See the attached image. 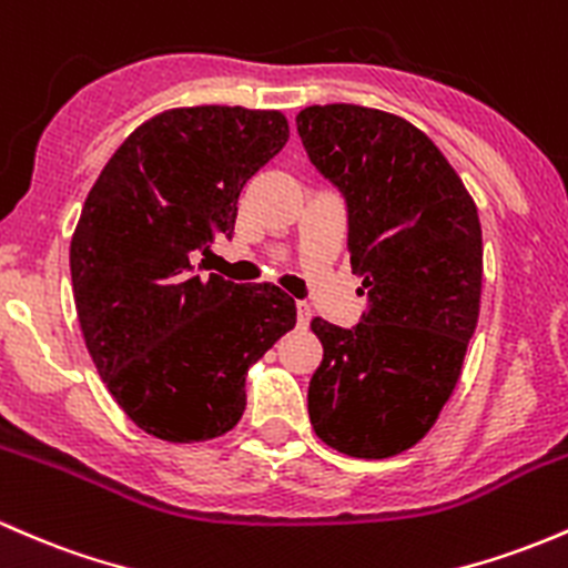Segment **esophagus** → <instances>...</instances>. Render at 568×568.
<instances>
[{
	"label": "esophagus",
	"mask_w": 568,
	"mask_h": 568,
	"mask_svg": "<svg viewBox=\"0 0 568 568\" xmlns=\"http://www.w3.org/2000/svg\"><path fill=\"white\" fill-rule=\"evenodd\" d=\"M308 322H311V306H306V303H297V327L306 331Z\"/></svg>",
	"instance_id": "1"
}]
</instances>
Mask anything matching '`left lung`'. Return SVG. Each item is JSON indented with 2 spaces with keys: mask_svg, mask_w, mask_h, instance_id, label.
<instances>
[{
  "mask_svg": "<svg viewBox=\"0 0 568 568\" xmlns=\"http://www.w3.org/2000/svg\"><path fill=\"white\" fill-rule=\"evenodd\" d=\"M295 121L311 164L344 197L349 262L368 297L357 325L311 322L325 349L308 384L311 425L349 457L398 455L433 428L477 327V205L400 115L338 102Z\"/></svg>",
  "mask_w": 568,
  "mask_h": 568,
  "instance_id": "8db88e82",
  "label": "left lung"
}]
</instances>
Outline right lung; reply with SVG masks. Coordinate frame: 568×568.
I'll use <instances>...</instances> for the list:
<instances>
[{
  "label": "right lung",
  "instance_id": "obj_1",
  "mask_svg": "<svg viewBox=\"0 0 568 568\" xmlns=\"http://www.w3.org/2000/svg\"><path fill=\"white\" fill-rule=\"evenodd\" d=\"M278 111L175 108L140 124L91 186L70 243L83 341L126 417L164 442L235 428L248 365L295 327L273 284L200 273L246 181L284 149Z\"/></svg>",
  "mask_w": 568,
  "mask_h": 568
}]
</instances>
